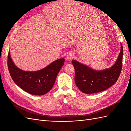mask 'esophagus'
<instances>
[{
  "label": "esophagus",
  "instance_id": "1",
  "mask_svg": "<svg viewBox=\"0 0 131 131\" xmlns=\"http://www.w3.org/2000/svg\"><path fill=\"white\" fill-rule=\"evenodd\" d=\"M74 57H75V55H74V53H73V52H70L68 53V54H67L66 59L68 60H71L73 58H74Z\"/></svg>",
  "mask_w": 131,
  "mask_h": 131
}]
</instances>
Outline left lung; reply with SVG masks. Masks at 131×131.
<instances>
[{
	"label": "left lung",
	"instance_id": "obj_1",
	"mask_svg": "<svg viewBox=\"0 0 131 131\" xmlns=\"http://www.w3.org/2000/svg\"><path fill=\"white\" fill-rule=\"evenodd\" d=\"M123 47L115 63L110 68L96 70L75 60L72 63L75 68V82L80 91L87 94L95 93L106 90L115 84L121 72Z\"/></svg>",
	"mask_w": 131,
	"mask_h": 131
}]
</instances>
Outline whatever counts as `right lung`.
<instances>
[{"label":"right lung","mask_w":131,"mask_h":131,"mask_svg":"<svg viewBox=\"0 0 131 131\" xmlns=\"http://www.w3.org/2000/svg\"><path fill=\"white\" fill-rule=\"evenodd\" d=\"M64 62L65 59H59L38 71H24L13 62L10 50L8 56V68L13 81L24 91L34 95L41 96L50 91Z\"/></svg>","instance_id":"right-lung-1"}]
</instances>
